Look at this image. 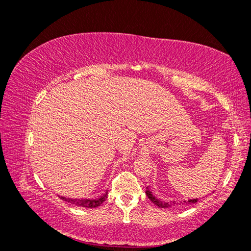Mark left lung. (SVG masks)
Returning <instances> with one entry per match:
<instances>
[{
	"instance_id": "obj_1",
	"label": "left lung",
	"mask_w": 251,
	"mask_h": 251,
	"mask_svg": "<svg viewBox=\"0 0 251 251\" xmlns=\"http://www.w3.org/2000/svg\"><path fill=\"white\" fill-rule=\"evenodd\" d=\"M145 193H147V196L150 198V201H151L153 204H155L158 207L166 208V207H170V206H173V205L178 204V203H176V201H170V203H168V201H162L158 200V198H155L154 196H153L152 192L149 188H147V192H145ZM196 201H197V198H195V200H189L188 201H187V203L192 204V203H196Z\"/></svg>"
}]
</instances>
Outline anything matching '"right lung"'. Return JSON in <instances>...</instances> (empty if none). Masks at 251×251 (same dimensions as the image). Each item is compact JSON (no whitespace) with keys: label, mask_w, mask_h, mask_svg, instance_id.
Here are the masks:
<instances>
[{"label":"right lung","mask_w":251,"mask_h":251,"mask_svg":"<svg viewBox=\"0 0 251 251\" xmlns=\"http://www.w3.org/2000/svg\"><path fill=\"white\" fill-rule=\"evenodd\" d=\"M59 198H61V200H63V201H69V203H72L74 205H76V206L87 207V208H95V207L100 206V205H101L103 201H106L107 192L104 193L101 197L96 198V200H73V198H66V197H63V196H61Z\"/></svg>","instance_id":"add662e5"}]
</instances>
